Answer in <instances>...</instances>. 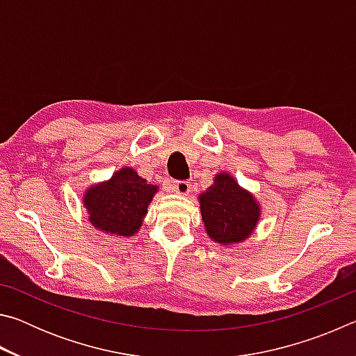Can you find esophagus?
<instances>
[{
	"label": "esophagus",
	"instance_id": "esophagus-1",
	"mask_svg": "<svg viewBox=\"0 0 356 356\" xmlns=\"http://www.w3.org/2000/svg\"><path fill=\"white\" fill-rule=\"evenodd\" d=\"M174 190H176L179 195H188L190 193V182L188 180H174Z\"/></svg>",
	"mask_w": 356,
	"mask_h": 356
}]
</instances>
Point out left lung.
<instances>
[{"instance_id":"obj_1","label":"left lung","mask_w":356,"mask_h":356,"mask_svg":"<svg viewBox=\"0 0 356 356\" xmlns=\"http://www.w3.org/2000/svg\"><path fill=\"white\" fill-rule=\"evenodd\" d=\"M202 221L210 238L237 243L250 236L259 220V206L229 174H218L212 186L200 196Z\"/></svg>"}]
</instances>
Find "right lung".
<instances>
[{"instance_id": "add662e5", "label": "right lung", "mask_w": 356, "mask_h": 356, "mask_svg": "<svg viewBox=\"0 0 356 356\" xmlns=\"http://www.w3.org/2000/svg\"><path fill=\"white\" fill-rule=\"evenodd\" d=\"M156 186L130 170L118 171L105 184L92 186L84 196L89 220L100 231L130 237L140 229Z\"/></svg>"}]
</instances>
